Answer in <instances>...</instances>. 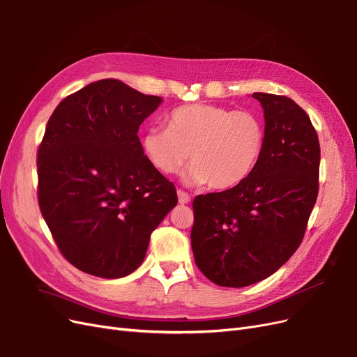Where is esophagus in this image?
<instances>
[{
    "instance_id": "obj_1",
    "label": "esophagus",
    "mask_w": 357,
    "mask_h": 357,
    "mask_svg": "<svg viewBox=\"0 0 357 357\" xmlns=\"http://www.w3.org/2000/svg\"><path fill=\"white\" fill-rule=\"evenodd\" d=\"M177 195H178V202L180 204H188L189 201H190V196H189V193L188 192H184V190H177Z\"/></svg>"
}]
</instances>
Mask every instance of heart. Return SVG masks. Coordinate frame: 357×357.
<instances>
[{
	"instance_id": "heart-1",
	"label": "heart",
	"mask_w": 357,
	"mask_h": 357,
	"mask_svg": "<svg viewBox=\"0 0 357 357\" xmlns=\"http://www.w3.org/2000/svg\"><path fill=\"white\" fill-rule=\"evenodd\" d=\"M264 126L250 110L193 103L174 109L167 128H151L142 146L149 162L173 174L193 162L186 180L213 189H230L248 178L264 147Z\"/></svg>"
}]
</instances>
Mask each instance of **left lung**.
Wrapping results in <instances>:
<instances>
[{"label":"left lung","mask_w":357,"mask_h":357,"mask_svg":"<svg viewBox=\"0 0 357 357\" xmlns=\"http://www.w3.org/2000/svg\"><path fill=\"white\" fill-rule=\"evenodd\" d=\"M264 147L248 178L193 199L195 263L215 285L242 288L273 275L297 251L319 192L321 146L309 115L287 96L254 93Z\"/></svg>","instance_id":"obj_1"}]
</instances>
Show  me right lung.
I'll return each mask as SVG.
<instances>
[{
    "label": "right lung",
    "mask_w": 357,
    "mask_h": 357,
    "mask_svg": "<svg viewBox=\"0 0 357 357\" xmlns=\"http://www.w3.org/2000/svg\"><path fill=\"white\" fill-rule=\"evenodd\" d=\"M161 102L107 78L65 97L47 122L36 153L40 210L61 255L81 272L132 273L177 205L174 184L137 136Z\"/></svg>",
    "instance_id": "1"
}]
</instances>
